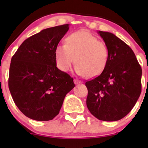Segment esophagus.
<instances>
[{
	"label": "esophagus",
	"mask_w": 148,
	"mask_h": 148,
	"mask_svg": "<svg viewBox=\"0 0 148 148\" xmlns=\"http://www.w3.org/2000/svg\"><path fill=\"white\" fill-rule=\"evenodd\" d=\"M74 82L75 84H79L82 83V82L80 81V80H78V79H74Z\"/></svg>",
	"instance_id": "obj_1"
}]
</instances>
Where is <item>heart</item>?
<instances>
[{
    "label": "heart",
    "instance_id": "b5f03b06",
    "mask_svg": "<svg viewBox=\"0 0 148 148\" xmlns=\"http://www.w3.org/2000/svg\"><path fill=\"white\" fill-rule=\"evenodd\" d=\"M65 41L54 51L56 66L61 71H69L74 62L79 75L91 78L104 71L108 61V49L96 36L87 31H77L67 36Z\"/></svg>",
    "mask_w": 148,
    "mask_h": 148
}]
</instances>
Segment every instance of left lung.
Masks as SVG:
<instances>
[{
    "mask_svg": "<svg viewBox=\"0 0 148 148\" xmlns=\"http://www.w3.org/2000/svg\"><path fill=\"white\" fill-rule=\"evenodd\" d=\"M109 51L102 74L85 85L86 106L99 120L117 121L132 110L141 93L142 69L133 51L114 34L98 31Z\"/></svg>",
    "mask_w": 148,
    "mask_h": 148,
    "instance_id": "obj_1",
    "label": "left lung"
}]
</instances>
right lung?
<instances>
[{"mask_svg": "<svg viewBox=\"0 0 148 148\" xmlns=\"http://www.w3.org/2000/svg\"><path fill=\"white\" fill-rule=\"evenodd\" d=\"M69 28L64 24L42 30L25 40L12 57L8 87L16 105L28 118L51 120L75 86L73 78L56 67L54 55Z\"/></svg>", "mask_w": 148, "mask_h": 148, "instance_id": "right-lung-1", "label": "right lung"}]
</instances>
